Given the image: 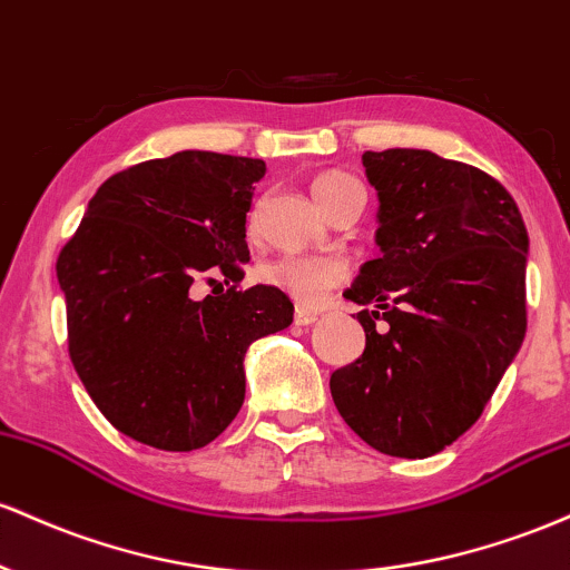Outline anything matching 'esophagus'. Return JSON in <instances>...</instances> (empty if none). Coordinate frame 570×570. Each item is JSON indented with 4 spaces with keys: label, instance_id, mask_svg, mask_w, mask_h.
I'll list each match as a JSON object with an SVG mask.
<instances>
[{
    "label": "esophagus",
    "instance_id": "1",
    "mask_svg": "<svg viewBox=\"0 0 570 570\" xmlns=\"http://www.w3.org/2000/svg\"><path fill=\"white\" fill-rule=\"evenodd\" d=\"M315 320H317V309H309V306L296 304V309H293V323H296V325H312Z\"/></svg>",
    "mask_w": 570,
    "mask_h": 570
}]
</instances>
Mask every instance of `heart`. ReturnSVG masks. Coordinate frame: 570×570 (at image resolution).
Masks as SVG:
<instances>
[{
  "mask_svg": "<svg viewBox=\"0 0 570 570\" xmlns=\"http://www.w3.org/2000/svg\"><path fill=\"white\" fill-rule=\"evenodd\" d=\"M312 199L325 215H331L342 204L363 199V185L353 175L342 169H325L312 177ZM350 274L347 261L342 255H298L287 253L266 261L258 268V277L266 285L277 287L285 296L296 298L298 304H315L331 287L344 283Z\"/></svg>",
  "mask_w": 570,
  "mask_h": 570,
  "instance_id": "b5f03b06",
  "label": "heart"
}]
</instances>
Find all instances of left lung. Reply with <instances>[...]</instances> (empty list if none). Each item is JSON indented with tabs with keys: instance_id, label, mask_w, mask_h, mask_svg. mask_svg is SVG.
I'll return each instance as SVG.
<instances>
[{
	"instance_id": "1",
	"label": "left lung",
	"mask_w": 570,
	"mask_h": 570,
	"mask_svg": "<svg viewBox=\"0 0 570 570\" xmlns=\"http://www.w3.org/2000/svg\"><path fill=\"white\" fill-rule=\"evenodd\" d=\"M380 258L344 296L363 355L331 374L338 414L374 450L431 458L482 417L528 328V232L495 177L431 150L363 153ZM383 328L375 331V320Z\"/></svg>"
}]
</instances>
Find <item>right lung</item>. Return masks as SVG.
Instances as JSON below:
<instances>
[{"mask_svg":"<svg viewBox=\"0 0 570 570\" xmlns=\"http://www.w3.org/2000/svg\"><path fill=\"white\" fill-rule=\"evenodd\" d=\"M264 171L261 158L207 150L129 166L101 183L61 247L69 357L99 412L134 441L207 446L245 401L247 347L291 325L283 291L239 287ZM215 273L229 287L196 303L193 279Z\"/></svg>","mask_w":570,"mask_h":570,"instance_id":"1","label":"right lung"}]
</instances>
